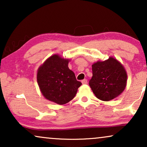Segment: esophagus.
<instances>
[{"label":"esophagus","instance_id":"1","mask_svg":"<svg viewBox=\"0 0 147 147\" xmlns=\"http://www.w3.org/2000/svg\"><path fill=\"white\" fill-rule=\"evenodd\" d=\"M82 83L83 84H88V80H86V79H84V80H83L82 81Z\"/></svg>","mask_w":147,"mask_h":147}]
</instances>
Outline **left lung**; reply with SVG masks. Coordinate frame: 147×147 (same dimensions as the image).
Listing matches in <instances>:
<instances>
[{
  "mask_svg": "<svg viewBox=\"0 0 147 147\" xmlns=\"http://www.w3.org/2000/svg\"><path fill=\"white\" fill-rule=\"evenodd\" d=\"M92 78L89 85L98 99L109 101L124 91L127 75L123 66L114 58L92 65Z\"/></svg>",
  "mask_w": 147,
  "mask_h": 147,
  "instance_id": "obj_1",
  "label": "left lung"
}]
</instances>
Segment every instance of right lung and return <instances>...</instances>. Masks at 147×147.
Masks as SVG:
<instances>
[{"instance_id":"right-lung-1","label":"right lung","mask_w":147,"mask_h":147,"mask_svg":"<svg viewBox=\"0 0 147 147\" xmlns=\"http://www.w3.org/2000/svg\"><path fill=\"white\" fill-rule=\"evenodd\" d=\"M67 59L59 55L51 56L39 68L37 79L41 93L46 99L65 104L75 97L82 83L68 67Z\"/></svg>"}]
</instances>
